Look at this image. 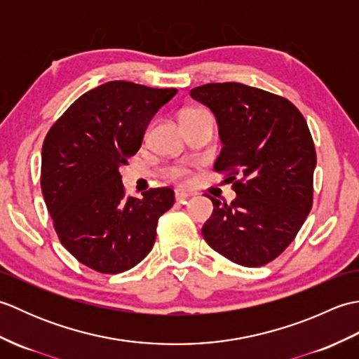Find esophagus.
I'll use <instances>...</instances> for the list:
<instances>
[{"mask_svg":"<svg viewBox=\"0 0 359 359\" xmlns=\"http://www.w3.org/2000/svg\"><path fill=\"white\" fill-rule=\"evenodd\" d=\"M174 197H175V202L185 203V202L189 199V197H191V194L187 193V191H180V189H175Z\"/></svg>","mask_w":359,"mask_h":359,"instance_id":"1","label":"esophagus"}]
</instances>
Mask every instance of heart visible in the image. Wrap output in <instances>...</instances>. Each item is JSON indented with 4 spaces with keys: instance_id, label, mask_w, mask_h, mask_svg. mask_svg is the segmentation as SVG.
I'll return each mask as SVG.
<instances>
[{
    "instance_id": "heart-1",
    "label": "heart",
    "mask_w": 359,
    "mask_h": 359,
    "mask_svg": "<svg viewBox=\"0 0 359 359\" xmlns=\"http://www.w3.org/2000/svg\"><path fill=\"white\" fill-rule=\"evenodd\" d=\"M199 112H203L202 109H185L184 112L180 114V118L182 117H188V116H194V114H199ZM188 170L184 166H174L172 170L170 171V177L177 180V182H187L188 180Z\"/></svg>"
}]
</instances>
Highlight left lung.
Wrapping results in <instances>:
<instances>
[{
	"label": "left lung",
	"mask_w": 359,
	"mask_h": 359,
	"mask_svg": "<svg viewBox=\"0 0 359 359\" xmlns=\"http://www.w3.org/2000/svg\"><path fill=\"white\" fill-rule=\"evenodd\" d=\"M216 116L224 147L215 163L238 197L220 202L202 228L217 253L262 266L296 238L313 205L316 151L307 121L287 98L242 83L189 90Z\"/></svg>",
	"instance_id": "obj_1"
}]
</instances>
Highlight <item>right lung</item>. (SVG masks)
I'll return each mask as SVG.
<instances>
[{"mask_svg":"<svg viewBox=\"0 0 359 359\" xmlns=\"http://www.w3.org/2000/svg\"><path fill=\"white\" fill-rule=\"evenodd\" d=\"M177 94L108 81L77 98L49 129L41 151V191L60 242L83 265L117 274L156 242L171 188L126 196L120 166L139 151L152 116Z\"/></svg>","mask_w":359,"mask_h":359,"instance_id":"1","label":"right lung"}]
</instances>
